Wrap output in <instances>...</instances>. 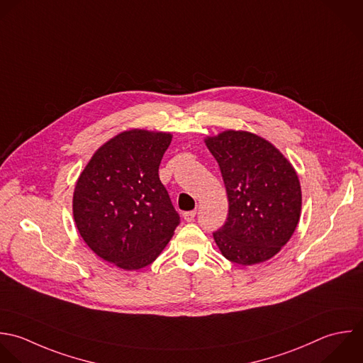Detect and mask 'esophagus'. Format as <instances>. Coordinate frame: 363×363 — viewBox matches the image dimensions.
I'll return each instance as SVG.
<instances>
[{"label":"esophagus","instance_id":"esophagus-1","mask_svg":"<svg viewBox=\"0 0 363 363\" xmlns=\"http://www.w3.org/2000/svg\"><path fill=\"white\" fill-rule=\"evenodd\" d=\"M195 215H196V211H188L184 213V219L186 222H192L195 219Z\"/></svg>","mask_w":363,"mask_h":363}]
</instances>
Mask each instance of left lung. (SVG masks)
Returning a JSON list of instances; mask_svg holds the SVG:
<instances>
[{
  "mask_svg": "<svg viewBox=\"0 0 363 363\" xmlns=\"http://www.w3.org/2000/svg\"><path fill=\"white\" fill-rule=\"evenodd\" d=\"M219 164L229 215L213 233L230 262L252 266L276 256L291 239L301 215V185L291 162L267 140L226 130L205 138Z\"/></svg>",
  "mask_w": 363,
  "mask_h": 363,
  "instance_id": "8db88e82",
  "label": "left lung"
}]
</instances>
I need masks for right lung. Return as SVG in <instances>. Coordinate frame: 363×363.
Returning <instances> with one entry per match:
<instances>
[{
  "label": "right lung",
  "mask_w": 363,
  "mask_h": 363,
  "mask_svg": "<svg viewBox=\"0 0 363 363\" xmlns=\"http://www.w3.org/2000/svg\"><path fill=\"white\" fill-rule=\"evenodd\" d=\"M171 140L164 131H123L93 154L77 178L76 228L99 257L123 270L151 264L179 225L158 175Z\"/></svg>",
  "instance_id": "add662e5"
}]
</instances>
